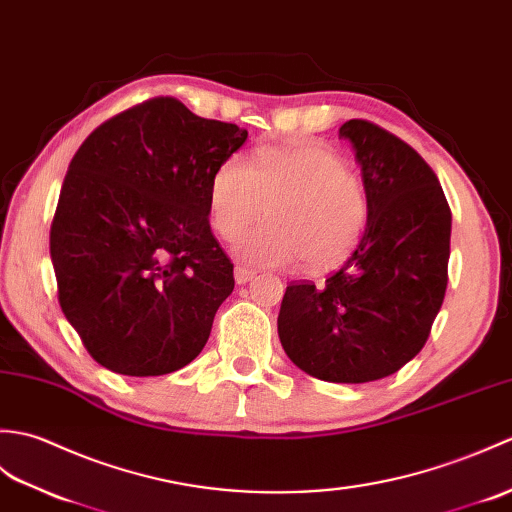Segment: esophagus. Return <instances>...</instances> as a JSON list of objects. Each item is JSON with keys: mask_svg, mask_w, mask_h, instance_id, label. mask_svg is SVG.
I'll list each match as a JSON object with an SVG mask.
<instances>
[{"mask_svg": "<svg viewBox=\"0 0 512 512\" xmlns=\"http://www.w3.org/2000/svg\"><path fill=\"white\" fill-rule=\"evenodd\" d=\"M256 276V271H252V269H247V267H243V265H236L234 267V280H236V285H247L249 280H252Z\"/></svg>", "mask_w": 512, "mask_h": 512, "instance_id": "1", "label": "esophagus"}]
</instances>
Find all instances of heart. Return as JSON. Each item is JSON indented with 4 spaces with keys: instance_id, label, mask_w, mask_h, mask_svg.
<instances>
[{
    "instance_id": "obj_1",
    "label": "heart",
    "mask_w": 512,
    "mask_h": 512,
    "mask_svg": "<svg viewBox=\"0 0 512 512\" xmlns=\"http://www.w3.org/2000/svg\"><path fill=\"white\" fill-rule=\"evenodd\" d=\"M210 221L225 241L265 214L269 223L238 238L236 256L249 265L287 267L304 258L311 269L344 260L368 221L361 179L342 155L302 140L258 151L249 164L225 160L210 179Z\"/></svg>"
}]
</instances>
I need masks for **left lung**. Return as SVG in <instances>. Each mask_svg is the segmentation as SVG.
I'll return each mask as SVG.
<instances>
[{
  "label": "left lung",
  "mask_w": 512,
  "mask_h": 512,
  "mask_svg": "<svg viewBox=\"0 0 512 512\" xmlns=\"http://www.w3.org/2000/svg\"><path fill=\"white\" fill-rule=\"evenodd\" d=\"M368 197L355 252L324 285L285 291L278 335L287 357L315 379L390 377L425 346L445 300L451 210L438 177L410 144L368 120H348Z\"/></svg>",
  "instance_id": "obj_1"
}]
</instances>
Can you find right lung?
<instances>
[{"label": "right lung", "mask_w": 512, "mask_h": 512, "mask_svg": "<svg viewBox=\"0 0 512 512\" xmlns=\"http://www.w3.org/2000/svg\"><path fill=\"white\" fill-rule=\"evenodd\" d=\"M247 140L175 98L98 127L67 168L50 230L59 302L100 366L160 377L206 346L234 289L210 230V179Z\"/></svg>", "instance_id": "add662e5"}]
</instances>
